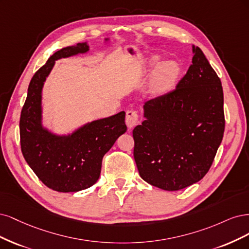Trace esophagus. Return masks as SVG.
Segmentation results:
<instances>
[{"label":"esophagus","mask_w":249,"mask_h":249,"mask_svg":"<svg viewBox=\"0 0 249 249\" xmlns=\"http://www.w3.org/2000/svg\"><path fill=\"white\" fill-rule=\"evenodd\" d=\"M125 121H126V125L129 128L134 127L139 122V113H138V111L134 110V109H128L126 111Z\"/></svg>","instance_id":"obj_1"}]
</instances>
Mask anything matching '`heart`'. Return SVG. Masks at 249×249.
I'll list each match as a JSON object with an SVG mask.
<instances>
[{
	"instance_id": "1",
	"label": "heart",
	"mask_w": 249,
	"mask_h": 249,
	"mask_svg": "<svg viewBox=\"0 0 249 249\" xmlns=\"http://www.w3.org/2000/svg\"><path fill=\"white\" fill-rule=\"evenodd\" d=\"M180 72L177 63L164 61L160 63L151 78V88L156 93H162L175 84Z\"/></svg>"
}]
</instances>
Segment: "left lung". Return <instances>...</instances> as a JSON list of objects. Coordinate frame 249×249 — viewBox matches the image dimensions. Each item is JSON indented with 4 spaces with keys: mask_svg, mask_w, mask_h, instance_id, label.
Instances as JSON below:
<instances>
[{
    "mask_svg": "<svg viewBox=\"0 0 249 249\" xmlns=\"http://www.w3.org/2000/svg\"><path fill=\"white\" fill-rule=\"evenodd\" d=\"M133 131V157L142 180L163 190L185 188L210 170L223 138L220 78L199 47L174 90L145 102Z\"/></svg>",
    "mask_w": 249,
    "mask_h": 249,
    "instance_id": "1",
    "label": "left lung"
}]
</instances>
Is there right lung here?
Masks as SVG:
<instances>
[{
    "label": "right lung",
    "instance_id": "obj_1",
    "mask_svg": "<svg viewBox=\"0 0 249 249\" xmlns=\"http://www.w3.org/2000/svg\"><path fill=\"white\" fill-rule=\"evenodd\" d=\"M88 50L86 43H78L51 55L32 77L21 108L19 134L22 155L38 179L59 192H75L94 185L100 176L104 154L127 129L125 111L97 120L63 138L41 127V90L54 61Z\"/></svg>",
    "mask_w": 249,
    "mask_h": 249
}]
</instances>
